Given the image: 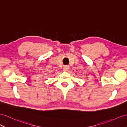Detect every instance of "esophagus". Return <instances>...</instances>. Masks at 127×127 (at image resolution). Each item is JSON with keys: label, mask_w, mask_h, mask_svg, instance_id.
Returning <instances> with one entry per match:
<instances>
[{"label": "esophagus", "mask_w": 127, "mask_h": 127, "mask_svg": "<svg viewBox=\"0 0 127 127\" xmlns=\"http://www.w3.org/2000/svg\"><path fill=\"white\" fill-rule=\"evenodd\" d=\"M63 70L65 71H68L69 70V67L68 66H65L63 67Z\"/></svg>", "instance_id": "obj_1"}]
</instances>
